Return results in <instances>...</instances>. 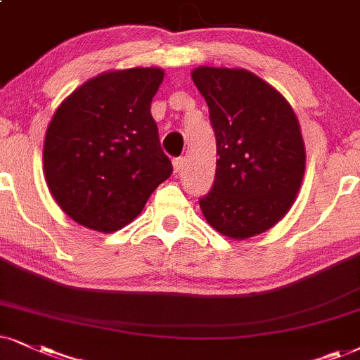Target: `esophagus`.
I'll return each instance as SVG.
<instances>
[{
  "instance_id": "esophagus-1",
  "label": "esophagus",
  "mask_w": 360,
  "mask_h": 360,
  "mask_svg": "<svg viewBox=\"0 0 360 360\" xmlns=\"http://www.w3.org/2000/svg\"><path fill=\"white\" fill-rule=\"evenodd\" d=\"M172 166H174V171H176V172H179V171L184 167V159H183V158L172 159Z\"/></svg>"
}]
</instances>
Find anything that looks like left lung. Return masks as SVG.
I'll list each match as a JSON object with an SVG mask.
<instances>
[{
	"label": "left lung",
	"mask_w": 360,
	"mask_h": 360,
	"mask_svg": "<svg viewBox=\"0 0 360 360\" xmlns=\"http://www.w3.org/2000/svg\"><path fill=\"white\" fill-rule=\"evenodd\" d=\"M216 134V179L199 201L206 221L243 240L276 226L297 198L306 146L292 106L276 88L240 68L191 71Z\"/></svg>",
	"instance_id": "8db88e82"
}]
</instances>
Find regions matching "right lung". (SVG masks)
Returning <instances> with one entry per match:
<instances>
[{"mask_svg":"<svg viewBox=\"0 0 360 360\" xmlns=\"http://www.w3.org/2000/svg\"><path fill=\"white\" fill-rule=\"evenodd\" d=\"M161 68L106 71L76 88L49 121L43 146L49 193L72 221L115 233L172 174L151 101Z\"/></svg>","mask_w":360,"mask_h":360,"instance_id":"add662e5","label":"right lung"}]
</instances>
